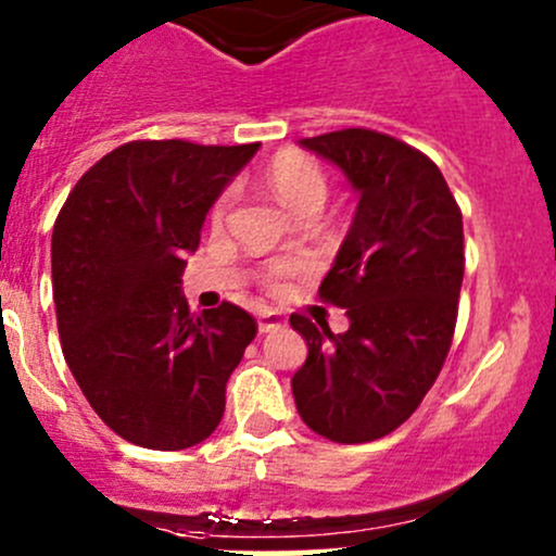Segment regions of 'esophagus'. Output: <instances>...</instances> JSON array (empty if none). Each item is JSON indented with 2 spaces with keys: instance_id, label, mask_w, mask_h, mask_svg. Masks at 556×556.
<instances>
[{
  "instance_id": "esophagus-1",
  "label": "esophagus",
  "mask_w": 556,
  "mask_h": 556,
  "mask_svg": "<svg viewBox=\"0 0 556 556\" xmlns=\"http://www.w3.org/2000/svg\"><path fill=\"white\" fill-rule=\"evenodd\" d=\"M279 328H285L282 312L263 309L257 314V330H261V333H271V330H279Z\"/></svg>"
}]
</instances>
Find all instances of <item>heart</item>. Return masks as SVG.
Wrapping results in <instances>:
<instances>
[{
	"label": "heart",
	"mask_w": 556,
	"mask_h": 556,
	"mask_svg": "<svg viewBox=\"0 0 556 556\" xmlns=\"http://www.w3.org/2000/svg\"><path fill=\"white\" fill-rule=\"evenodd\" d=\"M266 182L268 188L277 193V199L288 206L295 215H306V212H319V206L325 204V195H328V179L325 172L314 164L306 155L293 153H279L274 155V161L266 169ZM228 206H231V190L220 195L212 206V223H223ZM295 266L288 261H274L266 266V282H277V279L293 274Z\"/></svg>",
	"instance_id": "obj_1"
}]
</instances>
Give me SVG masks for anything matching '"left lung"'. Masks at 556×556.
<instances>
[{
    "instance_id": "8db88e82",
    "label": "left lung",
    "mask_w": 556,
    "mask_h": 556,
    "mask_svg": "<svg viewBox=\"0 0 556 556\" xmlns=\"http://www.w3.org/2000/svg\"><path fill=\"white\" fill-rule=\"evenodd\" d=\"M361 195L319 299L350 328L293 314L309 355L293 377L301 419L336 444H366L406 422L441 374L465 271L463 215L439 166L387 134L344 128L301 139Z\"/></svg>"
}]
</instances>
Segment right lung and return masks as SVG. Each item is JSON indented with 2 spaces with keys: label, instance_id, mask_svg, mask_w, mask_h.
I'll return each instance as SVG.
<instances>
[{
  "label": "right lung",
  "instance_id": "obj_1",
  "mask_svg": "<svg viewBox=\"0 0 556 556\" xmlns=\"http://www.w3.org/2000/svg\"><path fill=\"white\" fill-rule=\"evenodd\" d=\"M261 144L139 139L91 166L53 226L61 350L93 412L121 439L177 452L215 433L226 382L257 325L239 306L193 314L185 257L206 212Z\"/></svg>",
  "mask_w": 556,
  "mask_h": 556
}]
</instances>
